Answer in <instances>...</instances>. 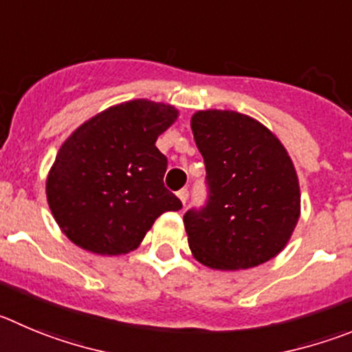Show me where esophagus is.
<instances>
[{
    "mask_svg": "<svg viewBox=\"0 0 352 352\" xmlns=\"http://www.w3.org/2000/svg\"><path fill=\"white\" fill-rule=\"evenodd\" d=\"M177 196H179V199L182 201V205H186L187 198H189V191H187V189H180V191L177 192Z\"/></svg>",
    "mask_w": 352,
    "mask_h": 352,
    "instance_id": "obj_1",
    "label": "esophagus"
}]
</instances>
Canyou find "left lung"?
<instances>
[{
    "mask_svg": "<svg viewBox=\"0 0 352 352\" xmlns=\"http://www.w3.org/2000/svg\"><path fill=\"white\" fill-rule=\"evenodd\" d=\"M192 135L205 160L208 201L184 215L187 241L203 265L248 269L287 246L300 217V187L280 139L236 111H198Z\"/></svg>",
    "mask_w": 352,
    "mask_h": 352,
    "instance_id": "left-lung-1",
    "label": "left lung"
}]
</instances>
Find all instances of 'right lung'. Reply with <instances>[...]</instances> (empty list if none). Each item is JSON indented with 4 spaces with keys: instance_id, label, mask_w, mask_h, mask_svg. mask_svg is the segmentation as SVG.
Segmentation results:
<instances>
[{
    "instance_id": "add662e5",
    "label": "right lung",
    "mask_w": 352,
    "mask_h": 352,
    "mask_svg": "<svg viewBox=\"0 0 352 352\" xmlns=\"http://www.w3.org/2000/svg\"><path fill=\"white\" fill-rule=\"evenodd\" d=\"M179 118L170 104L137 98L102 111L72 131L47 179V199L60 231L83 250H135L161 213L182 203L163 184L157 137Z\"/></svg>"
}]
</instances>
